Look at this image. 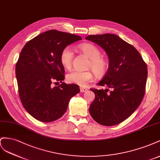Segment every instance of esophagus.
Here are the masks:
<instances>
[{
  "label": "esophagus",
  "instance_id": "esophagus-1",
  "mask_svg": "<svg viewBox=\"0 0 160 160\" xmlns=\"http://www.w3.org/2000/svg\"><path fill=\"white\" fill-rule=\"evenodd\" d=\"M80 92H86V91L88 90L87 88H84V87H80Z\"/></svg>",
  "mask_w": 160,
  "mask_h": 160
}]
</instances>
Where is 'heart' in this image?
Listing matches in <instances>:
<instances>
[{
	"instance_id": "heart-1",
	"label": "heart",
	"mask_w": 160,
	"mask_h": 160,
	"mask_svg": "<svg viewBox=\"0 0 160 160\" xmlns=\"http://www.w3.org/2000/svg\"><path fill=\"white\" fill-rule=\"evenodd\" d=\"M79 49L89 59L88 68H92L95 75L102 78L107 74L108 63L105 58L100 56V49L95 45L90 43H83L78 46ZM74 53L70 47H66L60 53V62L62 65L66 69L72 66ZM93 78V72L91 70L79 71L73 70L66 76L68 82L81 86H85Z\"/></svg>"
}]
</instances>
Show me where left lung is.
<instances>
[{
  "instance_id": "8db88e82",
  "label": "left lung",
  "mask_w": 160,
  "mask_h": 160,
  "mask_svg": "<svg viewBox=\"0 0 160 160\" xmlns=\"http://www.w3.org/2000/svg\"><path fill=\"white\" fill-rule=\"evenodd\" d=\"M85 39L97 43L107 53L108 69L97 85L111 89H90L95 94L89 108L90 115L102 125L119 124L129 118L142 101L147 65L138 50L117 35H90Z\"/></svg>"
}]
</instances>
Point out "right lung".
Listing matches in <instances>:
<instances>
[{"label": "right lung", "mask_w": 160, "mask_h": 160, "mask_svg": "<svg viewBox=\"0 0 160 160\" xmlns=\"http://www.w3.org/2000/svg\"><path fill=\"white\" fill-rule=\"evenodd\" d=\"M80 36L49 30L36 36L22 49L15 73L22 106L35 119L56 121L67 110L72 97L80 92L79 86L67 84L60 62L62 49L81 40ZM62 84L53 87V83Z\"/></svg>", "instance_id": "add662e5"}]
</instances>
